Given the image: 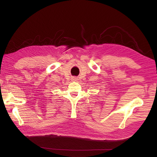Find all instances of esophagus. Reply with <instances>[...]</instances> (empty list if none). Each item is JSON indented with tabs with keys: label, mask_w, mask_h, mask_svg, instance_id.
Instances as JSON below:
<instances>
[{
	"label": "esophagus",
	"mask_w": 157,
	"mask_h": 157,
	"mask_svg": "<svg viewBox=\"0 0 157 157\" xmlns=\"http://www.w3.org/2000/svg\"><path fill=\"white\" fill-rule=\"evenodd\" d=\"M72 80H77V78L73 77V78H72Z\"/></svg>",
	"instance_id": "esophagus-1"
}]
</instances>
